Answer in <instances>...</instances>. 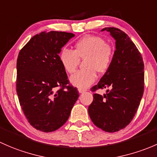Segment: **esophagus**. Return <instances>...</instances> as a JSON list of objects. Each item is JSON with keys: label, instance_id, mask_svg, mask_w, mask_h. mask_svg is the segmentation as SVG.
I'll return each mask as SVG.
<instances>
[{"label": "esophagus", "instance_id": "1", "mask_svg": "<svg viewBox=\"0 0 157 157\" xmlns=\"http://www.w3.org/2000/svg\"><path fill=\"white\" fill-rule=\"evenodd\" d=\"M78 92H79V93H80V94H82V93H84V92L86 91V90L83 89V88H78Z\"/></svg>", "mask_w": 157, "mask_h": 157}]
</instances>
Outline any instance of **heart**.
<instances>
[{
	"instance_id": "b5f03b06",
	"label": "heart",
	"mask_w": 157,
	"mask_h": 157,
	"mask_svg": "<svg viewBox=\"0 0 157 157\" xmlns=\"http://www.w3.org/2000/svg\"><path fill=\"white\" fill-rule=\"evenodd\" d=\"M114 50L103 38L85 35L74 45V51L63 49L59 55V62L68 73L76 70L79 59H85L84 70L78 71L69 78L71 84L79 88H86L95 82L97 73H104L113 62Z\"/></svg>"
}]
</instances>
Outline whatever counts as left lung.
<instances>
[{
    "mask_svg": "<svg viewBox=\"0 0 157 157\" xmlns=\"http://www.w3.org/2000/svg\"><path fill=\"white\" fill-rule=\"evenodd\" d=\"M116 41L113 59L98 85L91 88H109L103 95L94 94L88 113L97 127L116 132L126 127L136 113L144 88V61L128 35L114 27L103 29Z\"/></svg>",
    "mask_w": 157,
    "mask_h": 157,
    "instance_id": "1",
    "label": "left lung"
}]
</instances>
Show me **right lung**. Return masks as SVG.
I'll return each instance as SVG.
<instances>
[{
    "label": "right lung",
    "instance_id": "add662e5",
    "mask_svg": "<svg viewBox=\"0 0 157 157\" xmlns=\"http://www.w3.org/2000/svg\"><path fill=\"white\" fill-rule=\"evenodd\" d=\"M74 36L65 32H41L19 53L17 92L24 114L37 130L59 128L78 98L77 88L67 86V72L59 59L62 48Z\"/></svg>",
    "mask_w": 157,
    "mask_h": 157
}]
</instances>
